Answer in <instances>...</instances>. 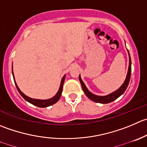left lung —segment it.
Instances as JSON below:
<instances>
[{
    "label": "left lung",
    "mask_w": 147,
    "mask_h": 147,
    "mask_svg": "<svg viewBox=\"0 0 147 147\" xmlns=\"http://www.w3.org/2000/svg\"><path fill=\"white\" fill-rule=\"evenodd\" d=\"M131 61L130 55H129V70H128L127 76H126V80H125L124 82H123V85L121 86L120 88L117 90L115 92H112V93L109 94V95H106V96H98V95H95L94 94L91 93L88 89H87L86 86L85 85L84 82H82V80H81L80 75L79 76V80L80 82L81 85H82V90H83L84 92L85 93V95H87L88 98H90L92 100L95 101V102H100V103H108V102H111L112 101L115 100L116 99H117L119 96L122 95L123 92H125V90L127 88L128 85H129V81H130L131 78Z\"/></svg>",
    "instance_id": "1"
}]
</instances>
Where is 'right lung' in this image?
I'll return each mask as SVG.
<instances>
[{"label":"right lung","instance_id":"obj_1","mask_svg":"<svg viewBox=\"0 0 147 147\" xmlns=\"http://www.w3.org/2000/svg\"><path fill=\"white\" fill-rule=\"evenodd\" d=\"M65 75L63 77V78H62L60 87H59V90H58L57 93L56 95L53 97V98H52L51 99H48V100L34 99V98H29V97L26 96V95H24V94L23 93L21 90H20V89L18 88V87L17 86L15 80H14V82H15L16 86V88H17V90H18V92L21 94V96H22L23 98L26 100H27L28 102H29L30 103L33 104V105H36V106L40 107V108H46V107L49 106V105H53V104H55V102H57L58 100H59V99L60 98V97H61V94H62V88H63V84H64V81H65Z\"/></svg>","mask_w":147,"mask_h":147}]
</instances>
